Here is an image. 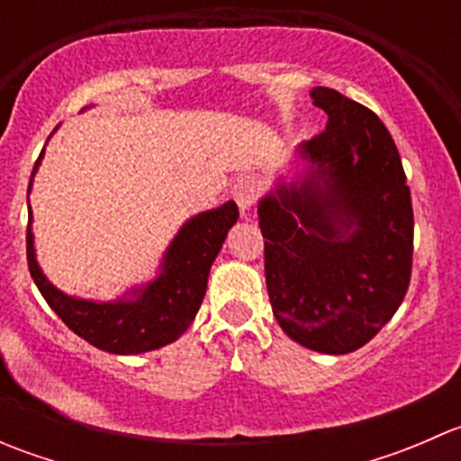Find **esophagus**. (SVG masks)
Returning a JSON list of instances; mask_svg holds the SVG:
<instances>
[{"label":"esophagus","mask_w":461,"mask_h":461,"mask_svg":"<svg viewBox=\"0 0 461 461\" xmlns=\"http://www.w3.org/2000/svg\"><path fill=\"white\" fill-rule=\"evenodd\" d=\"M260 194V183L254 176H240L236 178L234 187H231V196H234L236 204H239L240 213H248L254 207V203L258 201Z\"/></svg>","instance_id":"1"}]
</instances>
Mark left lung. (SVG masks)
<instances>
[{"mask_svg":"<svg viewBox=\"0 0 461 461\" xmlns=\"http://www.w3.org/2000/svg\"><path fill=\"white\" fill-rule=\"evenodd\" d=\"M325 131L303 142L305 176L258 203L265 283L283 332L348 355L402 305L412 272V203L397 144L370 109L312 88Z\"/></svg>","mask_w":461,"mask_h":461,"instance_id":"left-lung-1","label":"left lung"}]
</instances>
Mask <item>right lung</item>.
Here are the masks:
<instances>
[{"mask_svg":"<svg viewBox=\"0 0 461 461\" xmlns=\"http://www.w3.org/2000/svg\"><path fill=\"white\" fill-rule=\"evenodd\" d=\"M40 160L35 162V169ZM236 218H239V207L231 201L194 216L171 240L156 281L131 290L133 299L95 303V301L64 294L46 281L35 260L31 231L32 213L29 212L26 257H29L31 276L50 310L68 325V330H73L91 346L113 355L156 350L176 341L192 325L204 299L209 269Z\"/></svg>","mask_w":461,"mask_h":461,"instance_id":"add662e5","label":"right lung"}]
</instances>
